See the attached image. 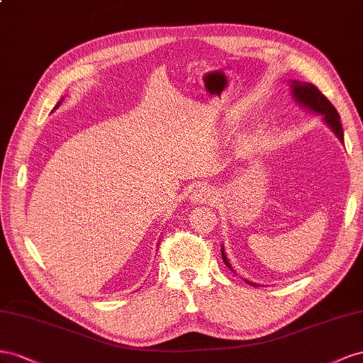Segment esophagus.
Here are the masks:
<instances>
[{"instance_id":"1","label":"esophagus","mask_w":363,"mask_h":363,"mask_svg":"<svg viewBox=\"0 0 363 363\" xmlns=\"http://www.w3.org/2000/svg\"><path fill=\"white\" fill-rule=\"evenodd\" d=\"M217 196L219 194H217V191L213 187H202V189L194 190L190 194V202L196 203V205H199V203L213 205L217 201Z\"/></svg>"}]
</instances>
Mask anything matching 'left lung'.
I'll return each mask as SVG.
<instances>
[{
  "instance_id": "obj_1",
  "label": "left lung",
  "mask_w": 363,
  "mask_h": 363,
  "mask_svg": "<svg viewBox=\"0 0 363 363\" xmlns=\"http://www.w3.org/2000/svg\"><path fill=\"white\" fill-rule=\"evenodd\" d=\"M289 84H291L292 97L296 101V105H299L307 111H312L313 113H316V116H323L324 123L331 130H333L337 140L344 144V130H342V124H340L339 113H337L336 108L328 101V99L323 94V92H320L315 85L307 84V82L291 80ZM220 251H222V258H223L225 264L234 272V269L231 267L230 262H228L223 245L220 246ZM245 281H246V284H251L254 287L258 286L257 283L250 281V279H245Z\"/></svg>"
}]
</instances>
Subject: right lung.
Returning a JSON list of instances; mask_svg holds the SVG:
<instances>
[{"mask_svg": "<svg viewBox=\"0 0 363 363\" xmlns=\"http://www.w3.org/2000/svg\"><path fill=\"white\" fill-rule=\"evenodd\" d=\"M62 100H64V99H60V101H59V103H57V105L55 106V109H57V108H59V105H60V103H62Z\"/></svg>", "mask_w": 363, "mask_h": 363, "instance_id": "obj_1", "label": "right lung"}]
</instances>
